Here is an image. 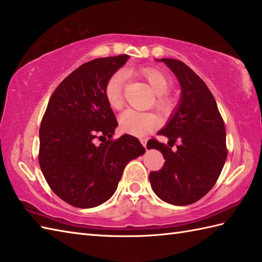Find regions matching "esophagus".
<instances>
[{"mask_svg": "<svg viewBox=\"0 0 262 262\" xmlns=\"http://www.w3.org/2000/svg\"><path fill=\"white\" fill-rule=\"evenodd\" d=\"M141 143H142V145L146 148V146H147V140L146 138H141Z\"/></svg>", "mask_w": 262, "mask_h": 262, "instance_id": "obj_1", "label": "esophagus"}]
</instances>
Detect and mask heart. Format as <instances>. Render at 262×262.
Listing matches in <instances>:
<instances>
[{
  "instance_id": "obj_1",
  "label": "heart",
  "mask_w": 262,
  "mask_h": 262,
  "mask_svg": "<svg viewBox=\"0 0 262 262\" xmlns=\"http://www.w3.org/2000/svg\"><path fill=\"white\" fill-rule=\"evenodd\" d=\"M141 74L149 83L155 94H158L157 105L158 108L168 113L172 107V101L164 96L171 86V81L168 75H165L160 70L147 68L141 70ZM126 79L124 72H116L109 77L105 83L104 97L108 104L113 109L118 110L124 104L122 99V86ZM160 124V118L157 114L151 111H137L134 109H127L119 117V126L122 132L134 136H144L154 130Z\"/></svg>"
}]
</instances>
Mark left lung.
<instances>
[{
	"label": "left lung",
	"mask_w": 262,
	"mask_h": 262,
	"mask_svg": "<svg viewBox=\"0 0 262 262\" xmlns=\"http://www.w3.org/2000/svg\"><path fill=\"white\" fill-rule=\"evenodd\" d=\"M163 62L176 75L181 94L177 105L159 130L168 144L152 141L147 148H157L165 162L158 172L149 173L155 194L163 202L185 206L196 203L214 187L227 157L224 121L213 94L205 82L180 60ZM178 139L177 151L170 147Z\"/></svg>",
	"instance_id": "8db88e82"
}]
</instances>
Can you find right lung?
I'll use <instances>...</instances> for the list:
<instances>
[{"label":"right lung","instance_id":"obj_1","mask_svg":"<svg viewBox=\"0 0 262 262\" xmlns=\"http://www.w3.org/2000/svg\"><path fill=\"white\" fill-rule=\"evenodd\" d=\"M128 58L119 55L84 63L49 99L39 129V164L52 190L74 207L92 208L107 202L127 163L145 153L132 135L111 140L118 122L104 88ZM98 136L99 146L94 141Z\"/></svg>","mask_w":262,"mask_h":262}]
</instances>
